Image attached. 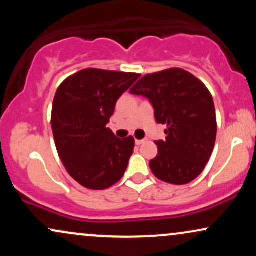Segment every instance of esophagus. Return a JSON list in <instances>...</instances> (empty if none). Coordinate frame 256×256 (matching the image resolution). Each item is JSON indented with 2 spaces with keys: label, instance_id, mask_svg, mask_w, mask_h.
<instances>
[{
  "label": "esophagus",
  "instance_id": "34e87169",
  "mask_svg": "<svg viewBox=\"0 0 256 256\" xmlns=\"http://www.w3.org/2000/svg\"><path fill=\"white\" fill-rule=\"evenodd\" d=\"M146 138H144V140H136V144L137 146L143 144V143H146Z\"/></svg>",
  "mask_w": 256,
  "mask_h": 256
}]
</instances>
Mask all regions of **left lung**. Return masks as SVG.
Returning a JSON list of instances; mask_svg holds the SVG:
<instances>
[{"mask_svg":"<svg viewBox=\"0 0 256 256\" xmlns=\"http://www.w3.org/2000/svg\"><path fill=\"white\" fill-rule=\"evenodd\" d=\"M150 101L158 124L167 125L165 140L149 161L160 180L183 185L204 171L216 137V116L210 90L192 73L168 68L142 77L130 89Z\"/></svg>","mask_w":256,"mask_h":256,"instance_id":"obj_1","label":"left lung"}]
</instances>
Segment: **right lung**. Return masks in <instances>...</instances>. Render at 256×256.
<instances>
[{"label": "right lung", "instance_id": "right-lung-1", "mask_svg": "<svg viewBox=\"0 0 256 256\" xmlns=\"http://www.w3.org/2000/svg\"><path fill=\"white\" fill-rule=\"evenodd\" d=\"M138 78V73L85 68L58 88L52 110L55 146L68 174L84 188L108 189L128 168L134 137L120 140L106 125Z\"/></svg>", "mask_w": 256, "mask_h": 256}]
</instances>
